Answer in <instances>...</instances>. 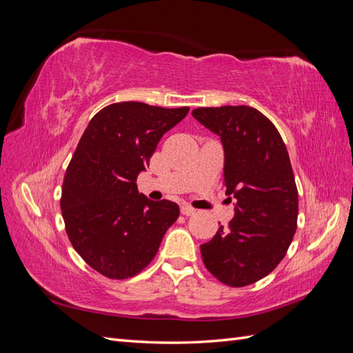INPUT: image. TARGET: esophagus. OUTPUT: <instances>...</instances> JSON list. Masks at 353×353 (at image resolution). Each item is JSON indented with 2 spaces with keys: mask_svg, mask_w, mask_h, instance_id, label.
Returning a JSON list of instances; mask_svg holds the SVG:
<instances>
[{
  "mask_svg": "<svg viewBox=\"0 0 353 353\" xmlns=\"http://www.w3.org/2000/svg\"><path fill=\"white\" fill-rule=\"evenodd\" d=\"M181 213L185 216H191L196 213V209H193L190 205H181Z\"/></svg>",
  "mask_w": 353,
  "mask_h": 353,
  "instance_id": "esophagus-1",
  "label": "esophagus"
}]
</instances>
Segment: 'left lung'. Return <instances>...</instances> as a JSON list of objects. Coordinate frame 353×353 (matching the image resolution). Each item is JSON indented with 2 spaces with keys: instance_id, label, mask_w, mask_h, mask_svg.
I'll use <instances>...</instances> for the list:
<instances>
[{
  "instance_id": "obj_1",
  "label": "left lung",
  "mask_w": 353,
  "mask_h": 353,
  "mask_svg": "<svg viewBox=\"0 0 353 353\" xmlns=\"http://www.w3.org/2000/svg\"><path fill=\"white\" fill-rule=\"evenodd\" d=\"M193 116L221 138L225 193L236 199L228 228L200 245L203 263L230 287L253 284L276 268L296 232L290 157L274 123L249 105L199 108Z\"/></svg>"
}]
</instances>
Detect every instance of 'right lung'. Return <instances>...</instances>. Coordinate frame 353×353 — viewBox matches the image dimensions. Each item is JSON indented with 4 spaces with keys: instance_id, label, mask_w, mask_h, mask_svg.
Here are the masks:
<instances>
[{
    "instance_id": "right-lung-1",
    "label": "right lung",
    "mask_w": 353,
    "mask_h": 353,
    "mask_svg": "<svg viewBox=\"0 0 353 353\" xmlns=\"http://www.w3.org/2000/svg\"><path fill=\"white\" fill-rule=\"evenodd\" d=\"M188 110L113 103L85 128L63 181L60 208L73 249L108 279L141 272L179 216L176 203L138 193L137 176L160 138Z\"/></svg>"
}]
</instances>
